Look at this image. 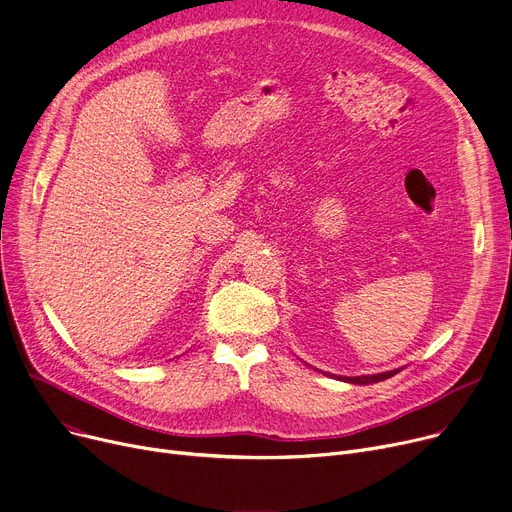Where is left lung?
<instances>
[{
  "mask_svg": "<svg viewBox=\"0 0 512 512\" xmlns=\"http://www.w3.org/2000/svg\"><path fill=\"white\" fill-rule=\"evenodd\" d=\"M401 368H395V370H387V372H379V374H362V377H339L346 383H354V385H370V383H379V381H385L389 377H393V374H397Z\"/></svg>",
  "mask_w": 512,
  "mask_h": 512,
  "instance_id": "obj_1",
  "label": "left lung"
}]
</instances>
